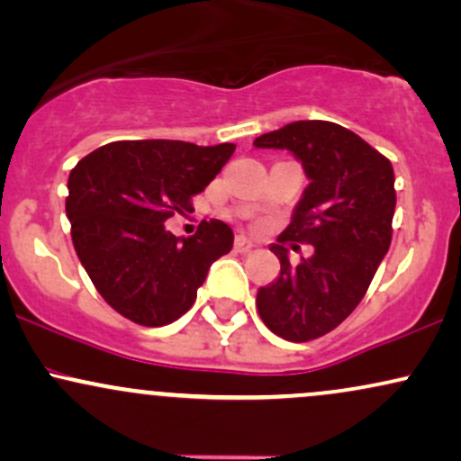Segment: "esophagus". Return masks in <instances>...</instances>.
Returning a JSON list of instances; mask_svg holds the SVG:
<instances>
[{
	"label": "esophagus",
	"instance_id": "esophagus-1",
	"mask_svg": "<svg viewBox=\"0 0 461 461\" xmlns=\"http://www.w3.org/2000/svg\"><path fill=\"white\" fill-rule=\"evenodd\" d=\"M234 247L238 249V251L247 253V251H251V249H253V242L249 240V238H245V236H238L236 242H234Z\"/></svg>",
	"mask_w": 461,
	"mask_h": 461
}]
</instances>
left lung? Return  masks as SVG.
Segmentation results:
<instances>
[{
	"label": "left lung",
	"instance_id": "8db88e82",
	"mask_svg": "<svg viewBox=\"0 0 461 461\" xmlns=\"http://www.w3.org/2000/svg\"><path fill=\"white\" fill-rule=\"evenodd\" d=\"M253 145L294 153L310 179L293 221L271 245L282 271L258 290V312L284 340H314L357 308L388 253L396 205L393 164L330 121H294ZM285 241H305L315 253L290 265Z\"/></svg>",
	"mask_w": 461,
	"mask_h": 461
}]
</instances>
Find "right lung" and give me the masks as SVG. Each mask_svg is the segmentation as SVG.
I'll use <instances>...</instances> for the list:
<instances>
[{
	"label": "right lung",
	"instance_id": "1",
	"mask_svg": "<svg viewBox=\"0 0 461 461\" xmlns=\"http://www.w3.org/2000/svg\"><path fill=\"white\" fill-rule=\"evenodd\" d=\"M236 145L119 140L99 147L68 176L67 216L76 253L110 308L142 327L186 314L210 267L231 251L223 221H201L177 238L164 221L193 212V197L219 176Z\"/></svg>",
	"mask_w": 461,
	"mask_h": 461
}]
</instances>
